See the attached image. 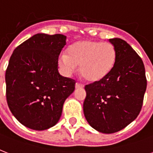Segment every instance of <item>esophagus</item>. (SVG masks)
<instances>
[{
  "instance_id": "esophagus-1",
  "label": "esophagus",
  "mask_w": 153,
  "mask_h": 153,
  "mask_svg": "<svg viewBox=\"0 0 153 153\" xmlns=\"http://www.w3.org/2000/svg\"><path fill=\"white\" fill-rule=\"evenodd\" d=\"M83 86H84L83 84L80 83V82H76V84H75V88H76V89L82 88Z\"/></svg>"
}]
</instances>
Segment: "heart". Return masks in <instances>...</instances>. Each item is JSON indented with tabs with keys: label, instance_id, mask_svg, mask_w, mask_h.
<instances>
[{
	"label": "heart",
	"instance_id": "heart-1",
	"mask_svg": "<svg viewBox=\"0 0 153 153\" xmlns=\"http://www.w3.org/2000/svg\"><path fill=\"white\" fill-rule=\"evenodd\" d=\"M117 50L110 43L82 40L71 44L67 54L62 53L59 64L66 74H71L79 65V72L89 82H97L114 68Z\"/></svg>",
	"mask_w": 153,
	"mask_h": 153
}]
</instances>
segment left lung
<instances>
[{"label":"left lung","instance_id":"left-lung-1","mask_svg":"<svg viewBox=\"0 0 153 153\" xmlns=\"http://www.w3.org/2000/svg\"><path fill=\"white\" fill-rule=\"evenodd\" d=\"M109 40L117 50L115 65L105 78L85 86L83 103L86 121L103 133L118 132L137 118L147 87L145 65L137 53L123 39Z\"/></svg>","mask_w":153,"mask_h":153}]
</instances>
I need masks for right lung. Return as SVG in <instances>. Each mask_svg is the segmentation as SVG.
<instances>
[{
	"mask_svg": "<svg viewBox=\"0 0 153 153\" xmlns=\"http://www.w3.org/2000/svg\"><path fill=\"white\" fill-rule=\"evenodd\" d=\"M67 37L34 35L16 48L5 72L6 100L13 116L27 128L44 130L59 120L75 80L58 71Z\"/></svg>",
	"mask_w": 153,
	"mask_h": 153,
	"instance_id": "add662e5",
	"label": "right lung"
}]
</instances>
